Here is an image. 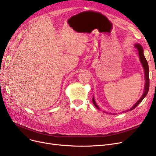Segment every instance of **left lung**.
<instances>
[{"mask_svg": "<svg viewBox=\"0 0 156 156\" xmlns=\"http://www.w3.org/2000/svg\"><path fill=\"white\" fill-rule=\"evenodd\" d=\"M135 47L137 48V50L138 51V54H139V57H140V62L142 64V66L144 69V73H145V87H144V94L142 96V97L140 98V99H139L135 104L134 105H133L132 108H131L129 110H127L126 111H123V112H127V111H132L133 109H134L136 106L140 104L142 100L144 99L145 97L147 95V93H148L149 92V65H148V62H147L145 57L144 55V50H143V48L140 45V44H136L135 45ZM92 101H93V103L94 104V105L96 107L97 109H99V106H98L95 102V100H94V98L93 97L92 98Z\"/></svg>", "mask_w": 156, "mask_h": 156, "instance_id": "obj_1", "label": "left lung"}]
</instances>
